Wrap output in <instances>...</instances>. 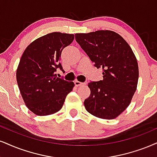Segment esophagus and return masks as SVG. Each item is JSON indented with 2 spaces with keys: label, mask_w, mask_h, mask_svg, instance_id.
Returning a JSON list of instances; mask_svg holds the SVG:
<instances>
[{
  "label": "esophagus",
  "mask_w": 157,
  "mask_h": 157,
  "mask_svg": "<svg viewBox=\"0 0 157 157\" xmlns=\"http://www.w3.org/2000/svg\"><path fill=\"white\" fill-rule=\"evenodd\" d=\"M74 84H75V86H83V85H84L85 83L80 82H78V81L76 80L74 82Z\"/></svg>",
  "instance_id": "34e87169"
}]
</instances>
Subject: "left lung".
<instances>
[{"instance_id": "obj_1", "label": "left lung", "mask_w": 157, "mask_h": 157, "mask_svg": "<svg viewBox=\"0 0 157 157\" xmlns=\"http://www.w3.org/2000/svg\"><path fill=\"white\" fill-rule=\"evenodd\" d=\"M75 40L103 79L88 84L90 95L84 100L89 113L103 119H113L130 104L138 86L136 57L127 41L111 30L76 33Z\"/></svg>"}]
</instances>
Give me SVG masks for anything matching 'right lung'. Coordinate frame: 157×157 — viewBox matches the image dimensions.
<instances>
[{
    "label": "right lung",
    "instance_id": "1",
    "mask_svg": "<svg viewBox=\"0 0 157 157\" xmlns=\"http://www.w3.org/2000/svg\"><path fill=\"white\" fill-rule=\"evenodd\" d=\"M74 35L54 32L37 38L27 46L17 69V82L25 105L38 116L57 113L63 107L74 83L57 78V68L63 49Z\"/></svg>",
    "mask_w": 157,
    "mask_h": 157
}]
</instances>
